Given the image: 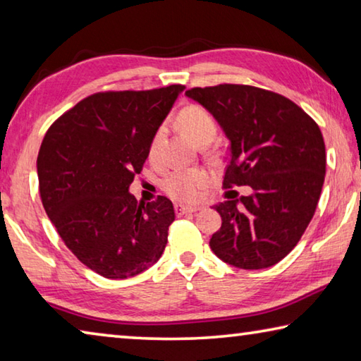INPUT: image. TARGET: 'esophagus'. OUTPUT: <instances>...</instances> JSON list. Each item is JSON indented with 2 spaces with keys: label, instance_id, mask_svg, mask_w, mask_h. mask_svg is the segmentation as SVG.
Segmentation results:
<instances>
[{
  "label": "esophagus",
  "instance_id": "esophagus-1",
  "mask_svg": "<svg viewBox=\"0 0 361 361\" xmlns=\"http://www.w3.org/2000/svg\"><path fill=\"white\" fill-rule=\"evenodd\" d=\"M197 210H200L199 207H188V205H183V204H175V213L178 216L185 215V213H195Z\"/></svg>",
  "mask_w": 361,
  "mask_h": 361
}]
</instances>
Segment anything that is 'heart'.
Segmentation results:
<instances>
[{"label":"heart","instance_id":"heart-1","mask_svg":"<svg viewBox=\"0 0 361 361\" xmlns=\"http://www.w3.org/2000/svg\"><path fill=\"white\" fill-rule=\"evenodd\" d=\"M176 124L195 145H209L216 135V121L199 105H189L183 108L176 116ZM166 137V129L159 127L151 138L148 157L151 162H157L161 156V148ZM209 183V173L204 169H183L172 170L162 178L161 186L170 197L181 202H192L199 197L202 188Z\"/></svg>","mask_w":361,"mask_h":361}]
</instances>
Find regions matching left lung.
Listing matches in <instances>:
<instances>
[{"instance_id": "left-lung-1", "label": "left lung", "mask_w": 361, "mask_h": 361, "mask_svg": "<svg viewBox=\"0 0 361 361\" xmlns=\"http://www.w3.org/2000/svg\"><path fill=\"white\" fill-rule=\"evenodd\" d=\"M231 142L223 188L252 194L213 207L221 228L210 239L219 259L240 269L277 264L301 239L325 181V142L317 122L286 97L243 84L186 90Z\"/></svg>"}]
</instances>
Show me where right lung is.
Returning a JSON list of instances; mask_svg holds the SVG:
<instances>
[{
    "label": "right lung",
    "mask_w": 361,
    "mask_h": 361,
    "mask_svg": "<svg viewBox=\"0 0 361 361\" xmlns=\"http://www.w3.org/2000/svg\"><path fill=\"white\" fill-rule=\"evenodd\" d=\"M185 85L97 92L49 127L38 161L42 205L70 252L105 279H127L161 258L173 223L164 195L129 192L154 132Z\"/></svg>",
    "instance_id": "add662e5"
}]
</instances>
